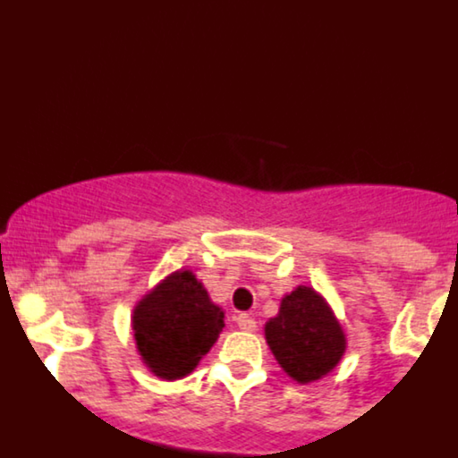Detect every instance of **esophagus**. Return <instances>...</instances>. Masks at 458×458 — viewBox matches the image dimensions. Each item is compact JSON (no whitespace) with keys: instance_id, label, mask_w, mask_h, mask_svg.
I'll list each match as a JSON object with an SVG mask.
<instances>
[{"instance_id":"obj_1","label":"esophagus","mask_w":458,"mask_h":458,"mask_svg":"<svg viewBox=\"0 0 458 458\" xmlns=\"http://www.w3.org/2000/svg\"><path fill=\"white\" fill-rule=\"evenodd\" d=\"M234 322H237V327L242 331H254V329H257V320H254V318L248 316V314H239L237 318H234Z\"/></svg>"}]
</instances>
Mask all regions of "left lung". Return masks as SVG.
Segmentation results:
<instances>
[{
	"label": "left lung",
	"instance_id": "1",
	"mask_svg": "<svg viewBox=\"0 0 458 458\" xmlns=\"http://www.w3.org/2000/svg\"><path fill=\"white\" fill-rule=\"evenodd\" d=\"M274 358L296 382L329 373L344 353V335L334 314L311 287L283 298L281 311L266 325Z\"/></svg>",
	"mask_w": 458,
	"mask_h": 458
}]
</instances>
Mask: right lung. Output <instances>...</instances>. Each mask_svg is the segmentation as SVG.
I'll list each match as a JSON object with an SVG mask.
<instances>
[{"mask_svg": "<svg viewBox=\"0 0 458 458\" xmlns=\"http://www.w3.org/2000/svg\"><path fill=\"white\" fill-rule=\"evenodd\" d=\"M224 329V311L213 305L195 274H171L133 311L138 351L156 375L180 379L210 351Z\"/></svg>", "mask_w": 458, "mask_h": 458, "instance_id": "obj_1", "label": "right lung"}]
</instances>
